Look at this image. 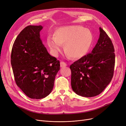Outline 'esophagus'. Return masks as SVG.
I'll list each match as a JSON object with an SVG mask.
<instances>
[{"label":"esophagus","mask_w":126,"mask_h":126,"mask_svg":"<svg viewBox=\"0 0 126 126\" xmlns=\"http://www.w3.org/2000/svg\"><path fill=\"white\" fill-rule=\"evenodd\" d=\"M67 64L65 63H64L63 62H61V67H64L65 66H67Z\"/></svg>","instance_id":"esophagus-1"}]
</instances>
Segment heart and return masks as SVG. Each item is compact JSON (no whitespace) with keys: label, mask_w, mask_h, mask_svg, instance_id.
<instances>
[{"label":"heart","mask_w":126,"mask_h":126,"mask_svg":"<svg viewBox=\"0 0 126 126\" xmlns=\"http://www.w3.org/2000/svg\"><path fill=\"white\" fill-rule=\"evenodd\" d=\"M93 39L90 30L80 26H68L58 28L54 37L47 38V44L54 56L58 55L62 51V45H64V51L69 57L79 59L87 55Z\"/></svg>","instance_id":"1"}]
</instances>
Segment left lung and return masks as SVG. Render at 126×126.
Wrapping results in <instances>:
<instances>
[{
	"instance_id": "1",
	"label": "left lung",
	"mask_w": 126,
	"mask_h": 126,
	"mask_svg": "<svg viewBox=\"0 0 126 126\" xmlns=\"http://www.w3.org/2000/svg\"><path fill=\"white\" fill-rule=\"evenodd\" d=\"M96 45L88 53L72 64L71 87L81 96H95L102 92L111 82L115 66L114 48L106 32L99 28Z\"/></svg>"
}]
</instances>
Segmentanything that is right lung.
<instances>
[{"instance_id":"1","label":"right lung","mask_w":126,"mask_h":126,"mask_svg":"<svg viewBox=\"0 0 126 126\" xmlns=\"http://www.w3.org/2000/svg\"><path fill=\"white\" fill-rule=\"evenodd\" d=\"M41 26H28L13 45L11 63L16 85L27 96L46 97L52 91L60 62L51 56L40 38Z\"/></svg>"}]
</instances>
